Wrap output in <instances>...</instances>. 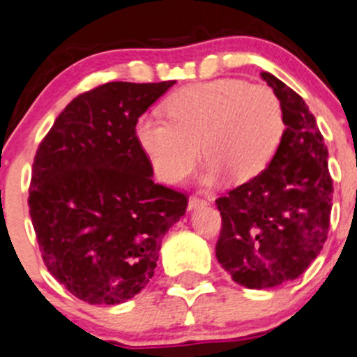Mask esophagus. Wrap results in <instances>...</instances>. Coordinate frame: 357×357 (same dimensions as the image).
<instances>
[{"mask_svg":"<svg viewBox=\"0 0 357 357\" xmlns=\"http://www.w3.org/2000/svg\"><path fill=\"white\" fill-rule=\"evenodd\" d=\"M200 205H207V198H202L198 197V195H191L188 200V208H197L200 207Z\"/></svg>","mask_w":357,"mask_h":357,"instance_id":"esophagus-1","label":"esophagus"}]
</instances>
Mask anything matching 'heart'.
<instances>
[{"mask_svg":"<svg viewBox=\"0 0 357 357\" xmlns=\"http://www.w3.org/2000/svg\"><path fill=\"white\" fill-rule=\"evenodd\" d=\"M166 111L167 119L144 114L137 121L138 142L166 183L188 174L198 147L208 160L207 179L224 172L231 181H248L268 166L286 130L272 90L231 78L179 89Z\"/></svg>","mask_w":357,"mask_h":357,"instance_id":"obj_1","label":"heart"}]
</instances>
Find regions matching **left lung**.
Returning a JSON list of instances; mask_svg holds the SVG:
<instances>
[{"label": "left lung", "instance_id": "8db88e82", "mask_svg": "<svg viewBox=\"0 0 357 357\" xmlns=\"http://www.w3.org/2000/svg\"><path fill=\"white\" fill-rule=\"evenodd\" d=\"M284 111L282 142L258 176L215 204L222 217L215 255L232 280L268 289L294 280L327 239L333 181L317 119L301 96L264 71Z\"/></svg>", "mask_w": 357, "mask_h": 357}]
</instances>
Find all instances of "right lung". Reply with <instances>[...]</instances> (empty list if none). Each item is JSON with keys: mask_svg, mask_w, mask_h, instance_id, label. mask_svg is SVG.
<instances>
[{"mask_svg": "<svg viewBox=\"0 0 357 357\" xmlns=\"http://www.w3.org/2000/svg\"><path fill=\"white\" fill-rule=\"evenodd\" d=\"M176 82H109L75 97L33 157L29 212L44 265L90 305H119L152 279L188 197L152 181L137 121Z\"/></svg>", "mask_w": 357, "mask_h": 357, "instance_id": "1", "label": "right lung"}]
</instances>
